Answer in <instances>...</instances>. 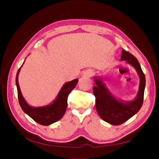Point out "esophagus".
Returning <instances> with one entry per match:
<instances>
[{"label": "esophagus", "mask_w": 159, "mask_h": 159, "mask_svg": "<svg viewBox=\"0 0 159 159\" xmlns=\"http://www.w3.org/2000/svg\"><path fill=\"white\" fill-rule=\"evenodd\" d=\"M93 74V71H92V70H87V71H85L84 72V74H83V76L89 77V76H92Z\"/></svg>", "instance_id": "obj_1"}]
</instances>
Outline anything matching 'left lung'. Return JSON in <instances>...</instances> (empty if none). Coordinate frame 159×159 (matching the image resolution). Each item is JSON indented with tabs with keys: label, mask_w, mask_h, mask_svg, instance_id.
Wrapping results in <instances>:
<instances>
[{
	"label": "left lung",
	"mask_w": 159,
	"mask_h": 159,
	"mask_svg": "<svg viewBox=\"0 0 159 159\" xmlns=\"http://www.w3.org/2000/svg\"><path fill=\"white\" fill-rule=\"evenodd\" d=\"M122 61L133 66L139 76V85L136 98L130 102L118 100L110 93L101 77H94L95 85L93 93L95 96V107L102 120L111 125H118L125 123L141 109L144 100L146 80L140 64L137 58L125 50H122Z\"/></svg>",
	"instance_id": "8db88e82"
}]
</instances>
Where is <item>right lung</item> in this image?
Here are the masks:
<instances>
[{
    "instance_id": "obj_1",
    "label": "right lung",
    "mask_w": 159,
    "mask_h": 159,
    "mask_svg": "<svg viewBox=\"0 0 159 159\" xmlns=\"http://www.w3.org/2000/svg\"><path fill=\"white\" fill-rule=\"evenodd\" d=\"M21 67L17 71L15 80L17 88L19 103L21 109L32 119L42 125H49L61 119L66 111L67 98L69 93L77 85L79 81L78 79L66 83L61 88L58 95L52 103L44 107H33L29 105L21 95L20 85L18 83V75L20 71Z\"/></svg>"
}]
</instances>
